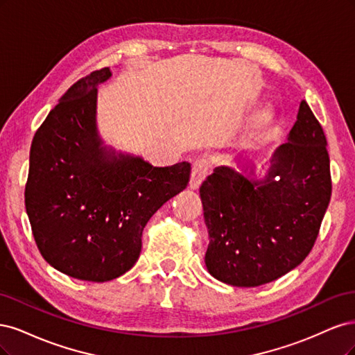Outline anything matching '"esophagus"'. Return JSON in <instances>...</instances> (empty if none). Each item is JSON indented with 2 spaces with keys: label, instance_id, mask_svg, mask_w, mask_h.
<instances>
[{
  "label": "esophagus",
  "instance_id": "obj_1",
  "mask_svg": "<svg viewBox=\"0 0 355 355\" xmlns=\"http://www.w3.org/2000/svg\"><path fill=\"white\" fill-rule=\"evenodd\" d=\"M208 174V164L205 159H196L193 162V168H191V177H190V189L191 190H198L202 184V181L205 180Z\"/></svg>",
  "mask_w": 355,
  "mask_h": 355
}]
</instances>
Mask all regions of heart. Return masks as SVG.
<instances>
[{"instance_id":"b5f03b06","label":"heart","mask_w":355,"mask_h":355,"mask_svg":"<svg viewBox=\"0 0 355 355\" xmlns=\"http://www.w3.org/2000/svg\"><path fill=\"white\" fill-rule=\"evenodd\" d=\"M277 118V112L276 107L268 105L266 107H262L261 110H258V113L254 118L252 122V131H250V139L254 141L261 140L264 134L270 130L271 125L276 122Z\"/></svg>"}]
</instances>
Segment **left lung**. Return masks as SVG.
I'll list each match as a JSON object with an SVG mask.
<instances>
[{
	"label": "left lung",
	"mask_w": 355,
	"mask_h": 355,
	"mask_svg": "<svg viewBox=\"0 0 355 355\" xmlns=\"http://www.w3.org/2000/svg\"><path fill=\"white\" fill-rule=\"evenodd\" d=\"M327 141L302 100L288 140L272 153L266 174L254 165L218 166L202 182L200 199L212 277L255 288L289 272L310 254L330 202Z\"/></svg>",
	"instance_id": "8db88e82"
}]
</instances>
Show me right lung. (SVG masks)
I'll return each instance as SVG.
<instances>
[{
    "mask_svg": "<svg viewBox=\"0 0 355 355\" xmlns=\"http://www.w3.org/2000/svg\"><path fill=\"white\" fill-rule=\"evenodd\" d=\"M109 67L79 79L31 146L25 205L44 259L66 276L109 282L134 267L147 221L189 184L191 166H153L116 152L97 128V87Z\"/></svg>",
    "mask_w": 355,
    "mask_h": 355,
    "instance_id": "add662e5",
    "label": "right lung"
}]
</instances>
